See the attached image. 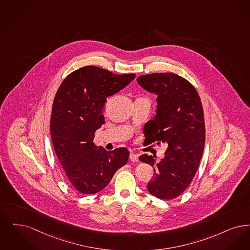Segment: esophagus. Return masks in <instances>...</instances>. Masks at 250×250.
<instances>
[{
    "label": "esophagus",
    "instance_id": "34e87169",
    "mask_svg": "<svg viewBox=\"0 0 250 250\" xmlns=\"http://www.w3.org/2000/svg\"><path fill=\"white\" fill-rule=\"evenodd\" d=\"M130 160L132 162V163H137V162L139 161V159H138V155H137V154H134V153H130Z\"/></svg>",
    "mask_w": 250,
    "mask_h": 250
}]
</instances>
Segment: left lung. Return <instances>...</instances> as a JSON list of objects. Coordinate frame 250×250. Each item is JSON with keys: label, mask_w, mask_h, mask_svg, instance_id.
<instances>
[{"label": "left lung", "mask_w": 250, "mask_h": 250, "mask_svg": "<svg viewBox=\"0 0 250 250\" xmlns=\"http://www.w3.org/2000/svg\"><path fill=\"white\" fill-rule=\"evenodd\" d=\"M137 82L158 95L156 117L144 129L145 141L168 144L160 163L146 154L139 157L154 167L147 190L159 199L171 200L191 183L203 155L206 128L202 102L195 87L175 74L145 75L137 77Z\"/></svg>", "instance_id": "8db88e82"}]
</instances>
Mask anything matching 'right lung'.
<instances>
[{
  "mask_svg": "<svg viewBox=\"0 0 250 250\" xmlns=\"http://www.w3.org/2000/svg\"><path fill=\"white\" fill-rule=\"evenodd\" d=\"M134 74L116 75L85 66L65 77L55 95L51 139L67 179L81 194L103 190L129 159L126 147L106 151L94 145L95 131L104 123L106 98L129 85Z\"/></svg>",
  "mask_w": 250,
  "mask_h": 250,
  "instance_id": "right-lung-1",
  "label": "right lung"
}]
</instances>
